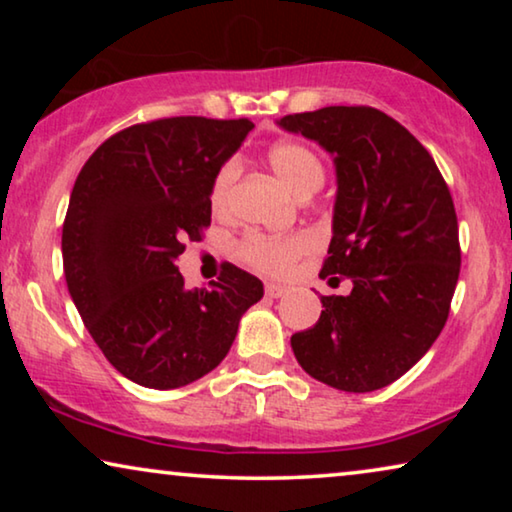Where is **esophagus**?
<instances>
[{"mask_svg": "<svg viewBox=\"0 0 512 512\" xmlns=\"http://www.w3.org/2000/svg\"><path fill=\"white\" fill-rule=\"evenodd\" d=\"M286 293H289V289L282 284H272V282L265 284V296L268 298H282V296H286Z\"/></svg>", "mask_w": 512, "mask_h": 512, "instance_id": "1", "label": "esophagus"}]
</instances>
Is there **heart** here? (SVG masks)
I'll list each match as a JSON object with an SVG mask.
<instances>
[{"instance_id":"obj_1","label":"heart","mask_w":512,"mask_h":512,"mask_svg":"<svg viewBox=\"0 0 512 512\" xmlns=\"http://www.w3.org/2000/svg\"><path fill=\"white\" fill-rule=\"evenodd\" d=\"M268 163L272 167V172L277 174V179L282 181L293 195H298V198L312 195L314 191H319L321 184H324V163H321V158L310 149V146L300 142H291V139L277 142L268 151ZM237 174H240V163H237L235 158L226 160V163L219 167V172L214 174L212 205L214 209H219V212L228 207ZM310 247L312 240L303 233L275 237L247 235L240 244H237V256H240L244 263H249L251 268L270 272V275H284V272L296 263V258L303 256Z\"/></svg>"}]
</instances>
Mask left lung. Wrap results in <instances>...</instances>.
Segmentation results:
<instances>
[{"instance_id": "left-lung-1", "label": "left lung", "mask_w": 512, "mask_h": 512, "mask_svg": "<svg viewBox=\"0 0 512 512\" xmlns=\"http://www.w3.org/2000/svg\"><path fill=\"white\" fill-rule=\"evenodd\" d=\"M277 125L333 156L338 193L321 277L352 282L349 296H321L317 324L291 335L293 354L333 389L387 387L429 352L450 314L461 268L450 188L431 153L380 109L324 107Z\"/></svg>"}]
</instances>
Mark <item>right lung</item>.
Masks as SVG:
<instances>
[{"instance_id": "1", "label": "right lung", "mask_w": 512, "mask_h": 512, "mask_svg": "<svg viewBox=\"0 0 512 512\" xmlns=\"http://www.w3.org/2000/svg\"><path fill=\"white\" fill-rule=\"evenodd\" d=\"M254 123L160 118L109 137L81 167L62 226L69 296L95 345L128 380L186 387L226 359L263 282L223 265L184 286L177 258L212 221V181Z\"/></svg>"}]
</instances>
